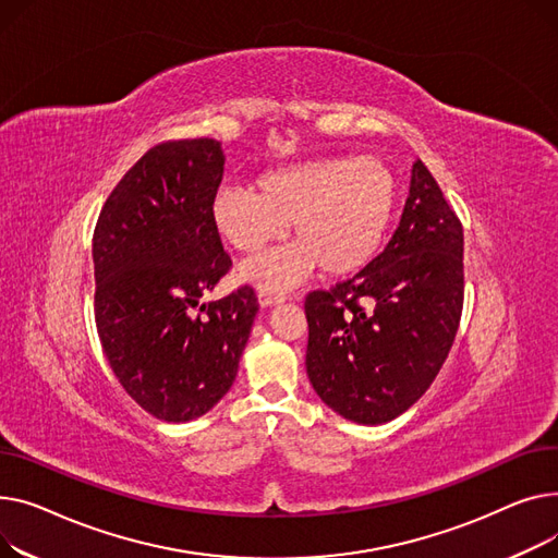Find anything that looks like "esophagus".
<instances>
[{
  "label": "esophagus",
  "mask_w": 558,
  "mask_h": 558,
  "mask_svg": "<svg viewBox=\"0 0 558 558\" xmlns=\"http://www.w3.org/2000/svg\"><path fill=\"white\" fill-rule=\"evenodd\" d=\"M256 300H258V306H260V308H268V306L281 304L286 298H281V294H275V292H268V290H258Z\"/></svg>",
  "instance_id": "1"
}]
</instances>
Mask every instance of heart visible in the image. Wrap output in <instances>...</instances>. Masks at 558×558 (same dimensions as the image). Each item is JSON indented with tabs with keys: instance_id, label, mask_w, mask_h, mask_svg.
I'll return each mask as SVG.
<instances>
[{
	"instance_id": "1",
	"label": "heart",
	"mask_w": 558,
	"mask_h": 558,
	"mask_svg": "<svg viewBox=\"0 0 558 558\" xmlns=\"http://www.w3.org/2000/svg\"><path fill=\"white\" fill-rule=\"evenodd\" d=\"M254 186H220L209 218L229 247L250 256L283 239L292 222L298 241L236 272L268 292L294 288L317 266L331 277L365 268L397 207V178L374 155L288 163L260 173Z\"/></svg>"
}]
</instances>
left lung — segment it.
Segmentation results:
<instances>
[{
  "label": "left lung",
  "mask_w": 558,
  "mask_h": 558,
  "mask_svg": "<svg viewBox=\"0 0 558 558\" xmlns=\"http://www.w3.org/2000/svg\"><path fill=\"white\" fill-rule=\"evenodd\" d=\"M464 304V229L418 159L395 236L351 279L306 298V372L340 416L380 425L437 378Z\"/></svg>",
  "instance_id": "left-lung-1"
}]
</instances>
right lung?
<instances>
[{
	"mask_svg": "<svg viewBox=\"0 0 558 558\" xmlns=\"http://www.w3.org/2000/svg\"><path fill=\"white\" fill-rule=\"evenodd\" d=\"M222 167L216 140L159 144L94 229L98 338L123 389L159 421H193L227 395L258 311L250 286L201 302L232 266L209 218Z\"/></svg>",
	"mask_w": 558,
	"mask_h": 558,
	"instance_id": "1",
	"label": "right lung"
}]
</instances>
